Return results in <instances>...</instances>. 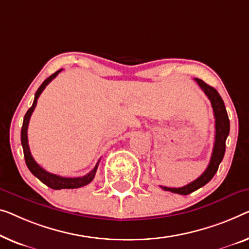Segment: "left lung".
I'll list each match as a JSON object with an SVG mask.
<instances>
[{
	"mask_svg": "<svg viewBox=\"0 0 249 249\" xmlns=\"http://www.w3.org/2000/svg\"><path fill=\"white\" fill-rule=\"evenodd\" d=\"M200 88L205 91L207 97L209 98L213 109L214 115V127H216V135H214V144L213 154H211V159L209 162V165L206 169V171L200 176L198 179L192 181L191 183L184 185L182 188H168V187H161L163 190L173 192V194H179L187 196L191 192L198 190L199 188L203 187L209 181L213 179L214 174L218 171L220 162L222 161L226 151V140L229 134V118L227 110H226L225 104L222 98L220 97L219 92H218L213 87L207 85L205 81L201 79H195Z\"/></svg>",
	"mask_w": 249,
	"mask_h": 249,
	"instance_id": "left-lung-1",
	"label": "left lung"
}]
</instances>
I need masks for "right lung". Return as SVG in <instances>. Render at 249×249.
Instances as JSON below:
<instances>
[{
    "label": "right lung",
    "mask_w": 249,
    "mask_h": 249,
    "mask_svg": "<svg viewBox=\"0 0 249 249\" xmlns=\"http://www.w3.org/2000/svg\"><path fill=\"white\" fill-rule=\"evenodd\" d=\"M61 70L62 69L58 70V71L53 73L50 77H48L47 79L41 84V86L38 88V90H36L35 95V101H33L32 106L30 107L27 114L24 115L23 125H22V129H21V144H22V147H23L24 159H25V163H27L28 169L31 171L33 176L38 178L42 183L48 185V187L51 189H54V190H60V189H76V188L84 187V185H87L88 183H90L92 179H94L96 171H97L98 163H99L98 161L97 164L95 165V168L92 169L88 174H86V176L79 177V178H65V177L57 176V174H53L42 169L41 166L35 161V159H33L31 155V152H30V147L28 144V126H29L30 117H31L33 110L36 108V103H38V98L39 96L41 95L43 89L46 88L47 85L49 84L53 78L57 77V75L61 71Z\"/></svg>",
    "instance_id": "add662e5"
}]
</instances>
